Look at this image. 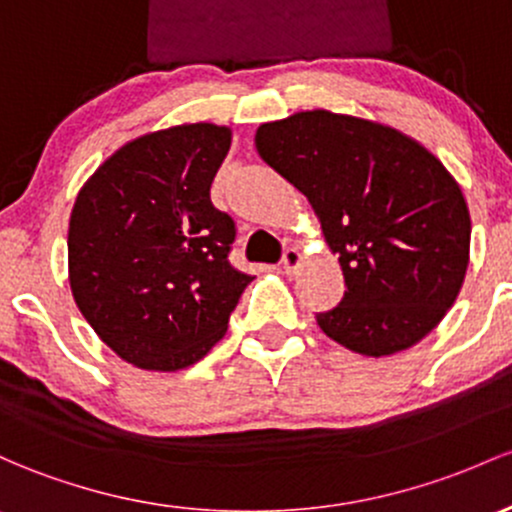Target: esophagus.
<instances>
[{"instance_id": "esophagus-1", "label": "esophagus", "mask_w": 512, "mask_h": 512, "mask_svg": "<svg viewBox=\"0 0 512 512\" xmlns=\"http://www.w3.org/2000/svg\"><path fill=\"white\" fill-rule=\"evenodd\" d=\"M300 263H302V256L298 249H293V246H290V249L283 251V261H280V266H283V271L288 273V276H293V273L298 271Z\"/></svg>"}]
</instances>
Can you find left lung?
<instances>
[{"mask_svg":"<svg viewBox=\"0 0 512 512\" xmlns=\"http://www.w3.org/2000/svg\"><path fill=\"white\" fill-rule=\"evenodd\" d=\"M256 151L310 200L344 298L320 312L329 339L390 356L432 332L469 266L471 217L442 161L410 136L327 109L261 124Z\"/></svg>","mask_w":512,"mask_h":512,"instance_id":"left-lung-1","label":"left lung"}]
</instances>
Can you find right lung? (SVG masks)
Here are the masks:
<instances>
[{"mask_svg":"<svg viewBox=\"0 0 512 512\" xmlns=\"http://www.w3.org/2000/svg\"><path fill=\"white\" fill-rule=\"evenodd\" d=\"M232 129L180 124L114 151L82 185L68 276L82 317L146 371L197 364L224 337L251 276L229 251L234 219L210 200Z\"/></svg>","mask_w":512,"mask_h":512,"instance_id":"1","label":"right lung"}]
</instances>
